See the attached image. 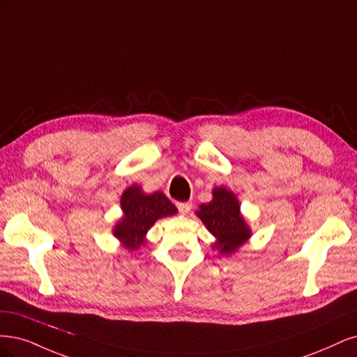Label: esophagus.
Listing matches in <instances>:
<instances>
[{"mask_svg":"<svg viewBox=\"0 0 357 357\" xmlns=\"http://www.w3.org/2000/svg\"><path fill=\"white\" fill-rule=\"evenodd\" d=\"M176 208H178L179 213L187 215L191 211V203H188V202H185V203H176Z\"/></svg>","mask_w":357,"mask_h":357,"instance_id":"obj_1","label":"esophagus"}]
</instances>
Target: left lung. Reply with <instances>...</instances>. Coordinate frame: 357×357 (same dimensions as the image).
Listing matches in <instances>:
<instances>
[{
	"label": "left lung",
	"mask_w": 357,
	"mask_h": 357,
	"mask_svg": "<svg viewBox=\"0 0 357 357\" xmlns=\"http://www.w3.org/2000/svg\"><path fill=\"white\" fill-rule=\"evenodd\" d=\"M197 216L216 237L213 249L222 255L233 254L250 236V229L240 215L236 195L225 188H215L213 200L202 204Z\"/></svg>",
	"instance_id": "obj_1"
}]
</instances>
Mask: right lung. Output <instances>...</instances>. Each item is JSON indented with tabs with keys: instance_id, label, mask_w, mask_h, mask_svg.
<instances>
[{
	"instance_id": "obj_1",
	"label": "right lung",
	"mask_w": 357,
	"mask_h": 357,
	"mask_svg": "<svg viewBox=\"0 0 357 357\" xmlns=\"http://www.w3.org/2000/svg\"><path fill=\"white\" fill-rule=\"evenodd\" d=\"M123 220L114 228V234L123 245L135 250L144 243V236L158 218L176 213L175 204L163 192L144 194L142 190L133 185L121 195Z\"/></svg>"
}]
</instances>
